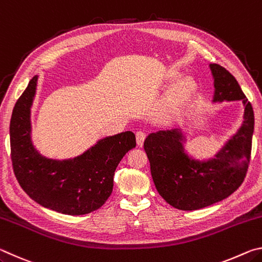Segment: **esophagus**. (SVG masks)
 Listing matches in <instances>:
<instances>
[{
	"instance_id": "esophagus-1",
	"label": "esophagus",
	"mask_w": 262,
	"mask_h": 262,
	"mask_svg": "<svg viewBox=\"0 0 262 262\" xmlns=\"http://www.w3.org/2000/svg\"><path fill=\"white\" fill-rule=\"evenodd\" d=\"M145 137H147V133H145V130H142V129L137 130V132H136V141H137V144H139V145L143 144Z\"/></svg>"
}]
</instances>
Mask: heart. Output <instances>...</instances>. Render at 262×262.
<instances>
[{
    "label": "heart",
    "instance_id": "obj_1",
    "mask_svg": "<svg viewBox=\"0 0 262 262\" xmlns=\"http://www.w3.org/2000/svg\"><path fill=\"white\" fill-rule=\"evenodd\" d=\"M194 82L190 78H184L171 89L166 98V105L170 108H177L186 103L194 91Z\"/></svg>",
    "mask_w": 262,
    "mask_h": 262
}]
</instances>
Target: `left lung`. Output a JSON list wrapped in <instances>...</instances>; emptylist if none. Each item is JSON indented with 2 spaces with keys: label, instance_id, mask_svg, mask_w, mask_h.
Here are the masks:
<instances>
[{
  "label": "left lung",
  "instance_id": "left-lung-1",
  "mask_svg": "<svg viewBox=\"0 0 262 262\" xmlns=\"http://www.w3.org/2000/svg\"><path fill=\"white\" fill-rule=\"evenodd\" d=\"M215 78V101L242 100L244 122L225 147L210 158L185 150L173 129L150 134L144 150L157 192L179 210H198L230 196L246 177L254 129L253 108L238 82L220 64H210Z\"/></svg>",
  "mask_w": 262,
  "mask_h": 262
}]
</instances>
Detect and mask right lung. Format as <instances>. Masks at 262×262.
<instances>
[{"instance_id":"obj_1","label":"right lung","mask_w":262,"mask_h":262,"mask_svg":"<svg viewBox=\"0 0 262 262\" xmlns=\"http://www.w3.org/2000/svg\"><path fill=\"white\" fill-rule=\"evenodd\" d=\"M37 76L16 101L10 120V157L16 179L42 207L66 215H84L100 208L113 190V176L122 157L136 147L135 134L106 137L73 159L39 154L30 139V107Z\"/></svg>"}]
</instances>
